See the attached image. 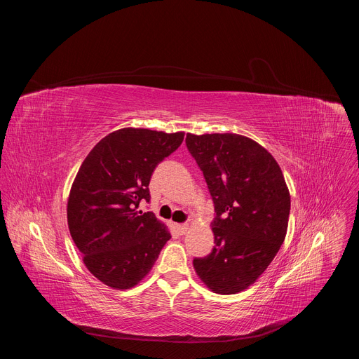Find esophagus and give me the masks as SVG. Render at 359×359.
<instances>
[{"label": "esophagus", "mask_w": 359, "mask_h": 359, "mask_svg": "<svg viewBox=\"0 0 359 359\" xmlns=\"http://www.w3.org/2000/svg\"><path fill=\"white\" fill-rule=\"evenodd\" d=\"M187 230H189V226H187V224H177V231H179L180 234H186Z\"/></svg>", "instance_id": "34e87169"}]
</instances>
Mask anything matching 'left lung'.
<instances>
[{
  "label": "left lung",
  "mask_w": 359,
  "mask_h": 359,
  "mask_svg": "<svg viewBox=\"0 0 359 359\" xmlns=\"http://www.w3.org/2000/svg\"><path fill=\"white\" fill-rule=\"evenodd\" d=\"M215 203V248L193 267L213 292L236 294L255 283L278 252L288 227L290 191L262 144L236 133L186 136Z\"/></svg>",
  "instance_id": "8db88e82"
}]
</instances>
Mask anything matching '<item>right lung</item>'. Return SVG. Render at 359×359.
<instances>
[{
  "mask_svg": "<svg viewBox=\"0 0 359 359\" xmlns=\"http://www.w3.org/2000/svg\"><path fill=\"white\" fill-rule=\"evenodd\" d=\"M183 137L123 128L96 143L81 165L68 198V227L86 269L108 287H135L172 237L155 215L137 208L150 200L153 170Z\"/></svg>",
  "mask_w": 359,
  "mask_h": 359,
  "instance_id": "add662e5",
  "label": "right lung"
}]
</instances>
